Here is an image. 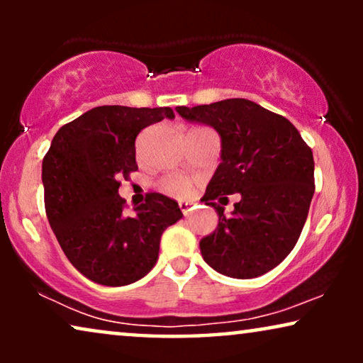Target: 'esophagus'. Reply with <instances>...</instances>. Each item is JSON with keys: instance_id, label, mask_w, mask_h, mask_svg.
Returning a JSON list of instances; mask_svg holds the SVG:
<instances>
[{"instance_id": "34e87169", "label": "esophagus", "mask_w": 363, "mask_h": 363, "mask_svg": "<svg viewBox=\"0 0 363 363\" xmlns=\"http://www.w3.org/2000/svg\"><path fill=\"white\" fill-rule=\"evenodd\" d=\"M180 210H182L183 215L186 216L188 213L191 211V205H190V203H186V201H180Z\"/></svg>"}]
</instances>
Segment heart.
<instances>
[{
	"label": "heart",
	"instance_id": "b5f03b06",
	"mask_svg": "<svg viewBox=\"0 0 363 363\" xmlns=\"http://www.w3.org/2000/svg\"><path fill=\"white\" fill-rule=\"evenodd\" d=\"M158 186L172 196H185L188 190H190V183H188V180L177 175H168L165 178H162V180L158 182Z\"/></svg>",
	"mask_w": 363,
	"mask_h": 363
}]
</instances>
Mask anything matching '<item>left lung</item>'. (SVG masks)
I'll list each match as a JSON object with an SVG mask.
<instances>
[{
    "instance_id": "left-lung-1",
    "label": "left lung",
    "mask_w": 363,
    "mask_h": 363,
    "mask_svg": "<svg viewBox=\"0 0 363 363\" xmlns=\"http://www.w3.org/2000/svg\"><path fill=\"white\" fill-rule=\"evenodd\" d=\"M177 111L221 135L223 162L201 200L215 208L220 223L200 241L203 259L236 279L274 269L294 250L309 215L315 190L311 147L286 117L246 99ZM233 192L242 200L225 217L219 203Z\"/></svg>"
}]
</instances>
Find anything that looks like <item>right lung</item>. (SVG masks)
Masks as SVG:
<instances>
[{"instance_id": "right-lung-1", "label": "right lung", "mask_w": 363, "mask_h": 363, "mask_svg": "<svg viewBox=\"0 0 363 363\" xmlns=\"http://www.w3.org/2000/svg\"><path fill=\"white\" fill-rule=\"evenodd\" d=\"M173 108L102 106L66 123L43 158L44 206L64 255L97 284H132L152 271L160 238L182 220L177 201L147 193L133 215L118 196L121 178L137 172L135 138Z\"/></svg>"}]
</instances>
